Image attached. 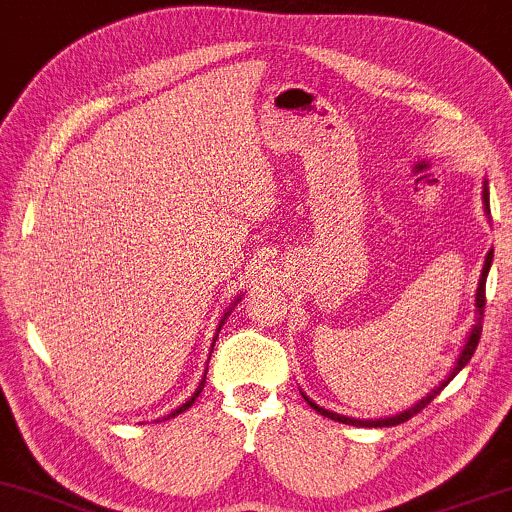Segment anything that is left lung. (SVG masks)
I'll use <instances>...</instances> for the list:
<instances>
[{
  "label": "left lung",
  "mask_w": 512,
  "mask_h": 512,
  "mask_svg": "<svg viewBox=\"0 0 512 512\" xmlns=\"http://www.w3.org/2000/svg\"><path fill=\"white\" fill-rule=\"evenodd\" d=\"M482 197H484V209H486V214H489V188H486V181H484V193H482ZM491 260H494V250H489V255H486V260H484V269H482V276H479L477 303H474V307H477V319H474V324H472V331H470V336H467V343H465V346H463V353H460L458 362H455L453 372L448 374V377L443 379L441 384L436 386V389H434L432 393H427V396H424V398L420 400V403H415V405H412L410 410H403V412H400V415L386 417V420H353V417H346V415H336V412H331V410H324V408H319V405L315 403V400H310V398L305 396L303 391H300V393H303V398L307 400V403H310V408H312V410H317L319 415L329 417V420H336V422H343V424H353V427H396V424H400V422H408L412 415H417V412L427 408V405L432 403V400H434L436 396H439L443 386H446L448 381H451V379L455 377V374H458L460 369H463V367L467 365V362H470V357L474 355V350H477L479 336H482V319H484V305H486V276H489Z\"/></svg>",
  "instance_id": "8db88e82"
}]
</instances>
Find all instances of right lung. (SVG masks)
Returning <instances> with one entry per match:
<instances>
[{"instance_id":"right-lung-1","label":"right lung","mask_w":512,"mask_h":512,"mask_svg":"<svg viewBox=\"0 0 512 512\" xmlns=\"http://www.w3.org/2000/svg\"><path fill=\"white\" fill-rule=\"evenodd\" d=\"M238 300H240V298H236V303H238ZM236 303H233V305H236ZM233 305H231V307H233ZM231 307H229V312H226V315H224V319L231 315ZM224 319H221V322H219V329H221V324H224ZM217 334H219V331H217ZM205 374H207V372H205ZM205 379H207V377H202V381H200V386H197V389H195V393H193V396H190V398L186 400V403H183V405H181V408H176L174 412H169V415H166V417H176V415H181V412H186V410L190 408V405H193V403H195V398H197V396H200V393H202V389H205Z\"/></svg>"}]
</instances>
